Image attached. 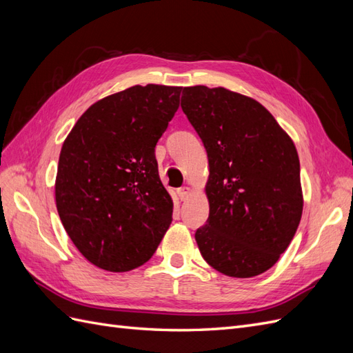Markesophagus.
I'll list each match as a JSON object with an SVG mask.
<instances>
[{"label": "esophagus", "instance_id": "esophagus-1", "mask_svg": "<svg viewBox=\"0 0 353 353\" xmlns=\"http://www.w3.org/2000/svg\"><path fill=\"white\" fill-rule=\"evenodd\" d=\"M190 191H191V190H190V187H187V185L178 188V190H176V194H178L179 200H187V197L190 196Z\"/></svg>", "mask_w": 353, "mask_h": 353}]
</instances>
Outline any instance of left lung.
<instances>
[{
	"label": "left lung",
	"mask_w": 353,
	"mask_h": 353,
	"mask_svg": "<svg viewBox=\"0 0 353 353\" xmlns=\"http://www.w3.org/2000/svg\"><path fill=\"white\" fill-rule=\"evenodd\" d=\"M181 108L209 159V218L196 231L203 259L236 279L268 271L302 218L293 140L261 103L227 88L185 87Z\"/></svg>",
	"instance_id": "1"
}]
</instances>
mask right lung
<instances>
[{
    "mask_svg": "<svg viewBox=\"0 0 353 353\" xmlns=\"http://www.w3.org/2000/svg\"><path fill=\"white\" fill-rule=\"evenodd\" d=\"M181 87L135 85L94 103L63 143L56 206L92 265L126 272L152 258L172 222L154 147L179 108Z\"/></svg>",
    "mask_w": 353,
    "mask_h": 353,
    "instance_id": "right-lung-1",
    "label": "right lung"
}]
</instances>
